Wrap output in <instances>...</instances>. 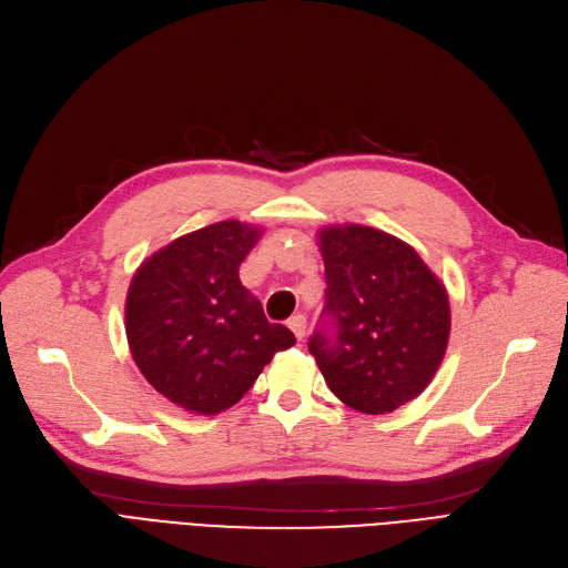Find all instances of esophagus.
I'll use <instances>...</instances> for the list:
<instances>
[{
    "mask_svg": "<svg viewBox=\"0 0 568 568\" xmlns=\"http://www.w3.org/2000/svg\"><path fill=\"white\" fill-rule=\"evenodd\" d=\"M287 327L292 329L294 336H297V341H302L304 334H306V317L304 315H292L287 320Z\"/></svg>",
    "mask_w": 568,
    "mask_h": 568,
    "instance_id": "34e87169",
    "label": "esophagus"
}]
</instances>
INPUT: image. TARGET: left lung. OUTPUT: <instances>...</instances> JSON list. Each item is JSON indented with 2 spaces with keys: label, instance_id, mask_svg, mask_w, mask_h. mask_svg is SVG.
Returning a JSON list of instances; mask_svg holds the SVG:
<instances>
[{
  "label": "left lung",
  "instance_id": "1",
  "mask_svg": "<svg viewBox=\"0 0 568 568\" xmlns=\"http://www.w3.org/2000/svg\"><path fill=\"white\" fill-rule=\"evenodd\" d=\"M334 334L308 351L329 389L359 413L385 415L420 397L450 338V300L406 241L366 225L317 230Z\"/></svg>",
  "mask_w": 568,
  "mask_h": 568
}]
</instances>
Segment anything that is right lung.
I'll return each mask as SVG.
<instances>
[{
  "instance_id": "right-lung-1",
  "label": "right lung",
  "mask_w": 568,
  "mask_h": 568,
  "mask_svg": "<svg viewBox=\"0 0 568 568\" xmlns=\"http://www.w3.org/2000/svg\"><path fill=\"white\" fill-rule=\"evenodd\" d=\"M262 227L223 220L145 257L125 300L132 359L164 399L194 415L232 408L294 334L271 325L239 266Z\"/></svg>"
}]
</instances>
